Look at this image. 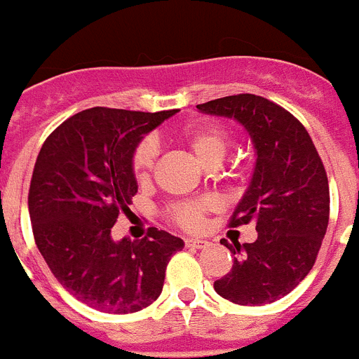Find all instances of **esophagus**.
<instances>
[{
  "label": "esophagus",
  "mask_w": 359,
  "mask_h": 359,
  "mask_svg": "<svg viewBox=\"0 0 359 359\" xmlns=\"http://www.w3.org/2000/svg\"><path fill=\"white\" fill-rule=\"evenodd\" d=\"M185 246L187 248H207L208 243L207 241H201V239H192V237H189V239H185Z\"/></svg>",
  "instance_id": "esophagus-1"
}]
</instances>
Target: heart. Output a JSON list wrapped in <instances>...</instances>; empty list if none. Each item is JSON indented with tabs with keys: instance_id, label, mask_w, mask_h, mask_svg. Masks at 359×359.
Wrapping results in <instances>:
<instances>
[{
	"instance_id": "b5f03b06",
	"label": "heart",
	"mask_w": 359,
	"mask_h": 359,
	"mask_svg": "<svg viewBox=\"0 0 359 359\" xmlns=\"http://www.w3.org/2000/svg\"><path fill=\"white\" fill-rule=\"evenodd\" d=\"M180 142L187 147V151L194 156L203 167H217L223 158L226 156L230 138L226 129L215 123L207 126H194L183 129L177 135ZM156 161V149L151 142H142L135 149L133 154V176L138 183H147ZM215 208L212 199H198V201H182L170 207V219L183 230L198 231L205 224V215Z\"/></svg>"
}]
</instances>
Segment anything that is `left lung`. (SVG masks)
Masks as SVG:
<instances>
[{
  "label": "left lung",
  "mask_w": 359,
  "mask_h": 359,
  "mask_svg": "<svg viewBox=\"0 0 359 359\" xmlns=\"http://www.w3.org/2000/svg\"><path fill=\"white\" fill-rule=\"evenodd\" d=\"M198 109L237 120L257 154L230 226L253 223L259 236L255 243L221 241L236 257L214 290L239 306L271 304L291 293L315 264L329 224L327 174L306 128L268 98L231 95Z\"/></svg>",
  "instance_id": "obj_1"
}]
</instances>
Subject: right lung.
<instances>
[{"label":"right lung","mask_w":359,"mask_h":359,"mask_svg":"<svg viewBox=\"0 0 359 359\" xmlns=\"http://www.w3.org/2000/svg\"><path fill=\"white\" fill-rule=\"evenodd\" d=\"M177 113L91 107L46 138L28 190L37 248L62 287L86 306L128 315L151 306L180 237L149 228L115 241L111 228L138 190L133 154L147 133Z\"/></svg>","instance_id":"obj_1"}]
</instances>
